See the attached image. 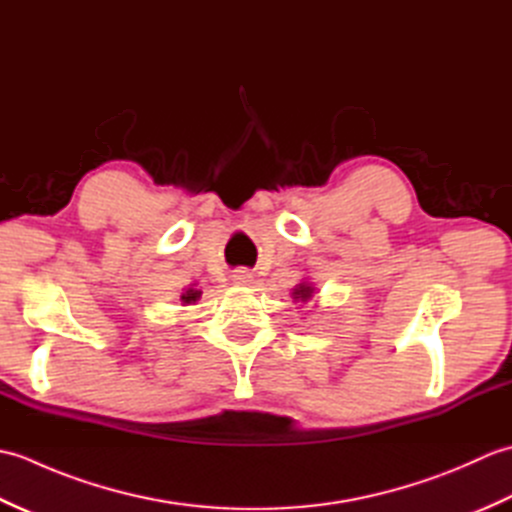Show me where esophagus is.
I'll return each mask as SVG.
<instances>
[{
  "instance_id": "1",
  "label": "esophagus",
  "mask_w": 512,
  "mask_h": 512,
  "mask_svg": "<svg viewBox=\"0 0 512 512\" xmlns=\"http://www.w3.org/2000/svg\"><path fill=\"white\" fill-rule=\"evenodd\" d=\"M231 277H233V284H237V286H246V284H250V281H253V273H250V270H246V268L235 270Z\"/></svg>"
}]
</instances>
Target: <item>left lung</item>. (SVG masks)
Returning a JSON list of instances; mask_svg holds the SVG:
<instances>
[{"instance_id": "1", "label": "left lung", "mask_w": 512, "mask_h": 512, "mask_svg": "<svg viewBox=\"0 0 512 512\" xmlns=\"http://www.w3.org/2000/svg\"><path fill=\"white\" fill-rule=\"evenodd\" d=\"M292 295H295V299H310L312 297V288L308 284H301L299 288H295V292H292Z\"/></svg>"}]
</instances>
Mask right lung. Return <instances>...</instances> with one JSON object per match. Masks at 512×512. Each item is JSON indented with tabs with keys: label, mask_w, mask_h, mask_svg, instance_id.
Returning a JSON list of instances; mask_svg holds the SVG:
<instances>
[{
	"label": "right lung",
	"mask_w": 512,
	"mask_h": 512,
	"mask_svg": "<svg viewBox=\"0 0 512 512\" xmlns=\"http://www.w3.org/2000/svg\"><path fill=\"white\" fill-rule=\"evenodd\" d=\"M198 297H200L198 290H187V295H182V301L184 303H191V301H195Z\"/></svg>",
	"instance_id": "1"
}]
</instances>
